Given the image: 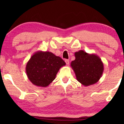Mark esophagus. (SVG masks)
<instances>
[{
  "label": "esophagus",
  "mask_w": 124,
  "mask_h": 124,
  "mask_svg": "<svg viewBox=\"0 0 124 124\" xmlns=\"http://www.w3.org/2000/svg\"><path fill=\"white\" fill-rule=\"evenodd\" d=\"M65 62L66 63V64L68 65V66L69 64H70V61H69L68 60H65Z\"/></svg>",
  "instance_id": "34e87169"
}]
</instances>
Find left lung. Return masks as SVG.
<instances>
[{"instance_id": "8db88e82", "label": "left lung", "mask_w": 124, "mask_h": 124, "mask_svg": "<svg viewBox=\"0 0 124 124\" xmlns=\"http://www.w3.org/2000/svg\"><path fill=\"white\" fill-rule=\"evenodd\" d=\"M75 59L70 63L78 81L87 86L97 83L104 70L103 63L100 57L83 50L74 54Z\"/></svg>"}]
</instances>
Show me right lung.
Instances as JSON below:
<instances>
[{
    "label": "right lung",
    "instance_id": "right-lung-1",
    "mask_svg": "<svg viewBox=\"0 0 124 124\" xmlns=\"http://www.w3.org/2000/svg\"><path fill=\"white\" fill-rule=\"evenodd\" d=\"M65 65L61 58L52 52L38 51L27 63L26 72L33 85L45 87L54 81L58 70Z\"/></svg>",
    "mask_w": 124,
    "mask_h": 124
}]
</instances>
